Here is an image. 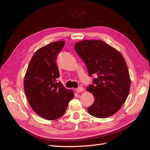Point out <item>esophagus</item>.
<instances>
[{
	"label": "esophagus",
	"instance_id": "34e87169",
	"mask_svg": "<svg viewBox=\"0 0 150 150\" xmlns=\"http://www.w3.org/2000/svg\"><path fill=\"white\" fill-rule=\"evenodd\" d=\"M76 91H77L78 92H83L84 91V88L82 87V86H80V87L78 88L77 89H76Z\"/></svg>",
	"mask_w": 150,
	"mask_h": 150
}]
</instances>
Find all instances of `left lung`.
I'll return each mask as SVG.
<instances>
[{
  "label": "left lung",
  "instance_id": "left-lung-1",
  "mask_svg": "<svg viewBox=\"0 0 150 150\" xmlns=\"http://www.w3.org/2000/svg\"><path fill=\"white\" fill-rule=\"evenodd\" d=\"M76 52L87 67L89 76L96 74L86 91L95 101L88 108L91 115L106 118L115 114L126 100L131 80L121 52L100 40H84L74 45Z\"/></svg>",
  "mask_w": 150,
  "mask_h": 150
}]
</instances>
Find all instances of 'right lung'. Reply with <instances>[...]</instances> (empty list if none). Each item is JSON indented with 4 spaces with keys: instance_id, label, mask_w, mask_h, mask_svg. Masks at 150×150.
I'll list each match as a JSON object with an SVG mask.
<instances>
[{
    "instance_id": "obj_1",
    "label": "right lung",
    "mask_w": 150,
    "mask_h": 150,
    "mask_svg": "<svg viewBox=\"0 0 150 150\" xmlns=\"http://www.w3.org/2000/svg\"><path fill=\"white\" fill-rule=\"evenodd\" d=\"M64 41L52 42L33 54L25 74L24 88L29 105L36 114L55 120L64 114L74 92L65 88L56 79L59 72L56 58Z\"/></svg>"
}]
</instances>
